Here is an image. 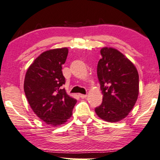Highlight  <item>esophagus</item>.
<instances>
[{"mask_svg": "<svg viewBox=\"0 0 160 160\" xmlns=\"http://www.w3.org/2000/svg\"><path fill=\"white\" fill-rule=\"evenodd\" d=\"M79 96H80V98H84L87 97V95H84V94H79Z\"/></svg>", "mask_w": 160, "mask_h": 160, "instance_id": "1", "label": "esophagus"}]
</instances>
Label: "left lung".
<instances>
[{
  "label": "left lung",
  "mask_w": 160,
  "mask_h": 160,
  "mask_svg": "<svg viewBox=\"0 0 160 160\" xmlns=\"http://www.w3.org/2000/svg\"><path fill=\"white\" fill-rule=\"evenodd\" d=\"M97 76L103 94L101 105L95 108L102 119L116 122L133 109L139 95V74L131 61L111 47H103Z\"/></svg>",
  "instance_id": "8db88e82"
}]
</instances>
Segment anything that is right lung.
Instances as JSON below:
<instances>
[{"label":"right lung","mask_w":160,"mask_h":160,"mask_svg":"<svg viewBox=\"0 0 160 160\" xmlns=\"http://www.w3.org/2000/svg\"><path fill=\"white\" fill-rule=\"evenodd\" d=\"M68 54L67 47L45 51L29 66L24 78L23 89L33 112L54 127L70 119L77 102L62 88L65 84L62 66Z\"/></svg>","instance_id":"1"}]
</instances>
